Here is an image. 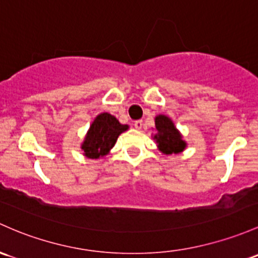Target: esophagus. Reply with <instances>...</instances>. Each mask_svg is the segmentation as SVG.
Wrapping results in <instances>:
<instances>
[{"mask_svg": "<svg viewBox=\"0 0 258 258\" xmlns=\"http://www.w3.org/2000/svg\"><path fill=\"white\" fill-rule=\"evenodd\" d=\"M134 126H135V128H136V130H141V128H142V126H143V122H142V120H137V121H135Z\"/></svg>", "mask_w": 258, "mask_h": 258, "instance_id": "obj_1", "label": "esophagus"}]
</instances>
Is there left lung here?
<instances>
[{
	"mask_svg": "<svg viewBox=\"0 0 258 258\" xmlns=\"http://www.w3.org/2000/svg\"><path fill=\"white\" fill-rule=\"evenodd\" d=\"M154 122L157 134L153 136V140L156 141L158 150L162 153L177 154L185 150L186 142L168 116L158 115Z\"/></svg>",
	"mask_w": 258,
	"mask_h": 258,
	"instance_id": "obj_1",
	"label": "left lung"
}]
</instances>
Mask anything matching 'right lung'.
Returning a JSON list of instances; mask_svg holds the SVG:
<instances>
[{
	"label": "right lung",
	"mask_w": 258,
	"mask_h": 258,
	"mask_svg": "<svg viewBox=\"0 0 258 258\" xmlns=\"http://www.w3.org/2000/svg\"><path fill=\"white\" fill-rule=\"evenodd\" d=\"M127 130V124L120 123L117 118L110 113L102 112L97 115L81 145L84 156L93 159L106 156L115 146L118 136Z\"/></svg>",
	"instance_id": "add662e5"
}]
</instances>
